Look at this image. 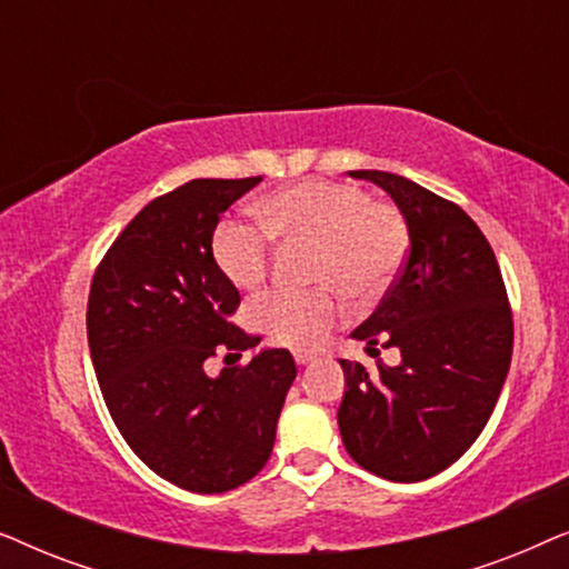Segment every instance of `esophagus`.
Listing matches in <instances>:
<instances>
[{
  "label": "esophagus",
  "instance_id": "obj_1",
  "mask_svg": "<svg viewBox=\"0 0 569 569\" xmlns=\"http://www.w3.org/2000/svg\"><path fill=\"white\" fill-rule=\"evenodd\" d=\"M316 360V355H310V352H295V362L298 365H310Z\"/></svg>",
  "mask_w": 569,
  "mask_h": 569
}]
</instances>
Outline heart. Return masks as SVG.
<instances>
[{
    "mask_svg": "<svg viewBox=\"0 0 569 569\" xmlns=\"http://www.w3.org/2000/svg\"><path fill=\"white\" fill-rule=\"evenodd\" d=\"M261 224L222 222L214 230L217 267L240 290H256L269 274L274 243L310 246L313 290H274L251 302V321L284 347H316L341 316L339 293L352 300L383 295L407 259L409 230L401 212L372 201L360 186L306 181L256 204Z\"/></svg>",
    "mask_w": 569,
    "mask_h": 569,
    "instance_id": "obj_1",
    "label": "heart"
}]
</instances>
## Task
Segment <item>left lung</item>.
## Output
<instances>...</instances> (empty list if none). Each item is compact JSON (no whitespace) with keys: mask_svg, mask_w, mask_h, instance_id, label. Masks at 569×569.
I'll use <instances>...</instances> for the list:
<instances>
[{"mask_svg":"<svg viewBox=\"0 0 569 569\" xmlns=\"http://www.w3.org/2000/svg\"><path fill=\"white\" fill-rule=\"evenodd\" d=\"M396 201L409 230L399 279L352 331L399 349L376 370L339 360V432L362 469L388 481L430 479L485 430L510 370L512 316L492 246L453 201L386 170H349Z\"/></svg>","mask_w":569,"mask_h":569,"instance_id":"left-lung-1","label":"left lung"}]
</instances>
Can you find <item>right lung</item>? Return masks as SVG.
<instances>
[{
	"instance_id": "add662e5",
	"label": "right lung",
	"mask_w": 569,
	"mask_h": 569,
	"mask_svg": "<svg viewBox=\"0 0 569 569\" xmlns=\"http://www.w3.org/2000/svg\"><path fill=\"white\" fill-rule=\"evenodd\" d=\"M259 181L197 178L152 199L90 284V357L116 427L158 477L199 495L263 469L298 376L287 349H261L217 378L204 368L261 341L230 321L240 295L212 253L220 214Z\"/></svg>"
}]
</instances>
